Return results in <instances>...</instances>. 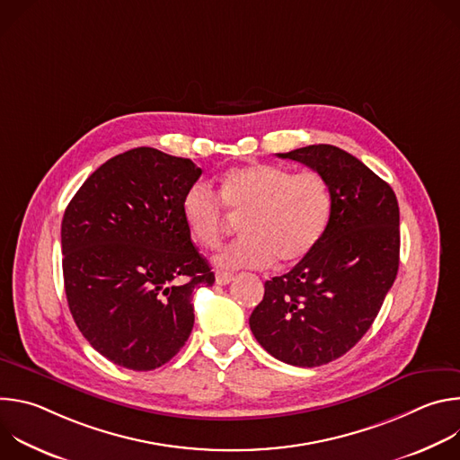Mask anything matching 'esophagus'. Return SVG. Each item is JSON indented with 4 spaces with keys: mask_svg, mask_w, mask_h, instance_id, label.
Returning a JSON list of instances; mask_svg holds the SVG:
<instances>
[{
    "mask_svg": "<svg viewBox=\"0 0 460 460\" xmlns=\"http://www.w3.org/2000/svg\"><path fill=\"white\" fill-rule=\"evenodd\" d=\"M233 280V273H227V271H217V284L220 286H226Z\"/></svg>",
    "mask_w": 460,
    "mask_h": 460,
    "instance_id": "1",
    "label": "esophagus"
}]
</instances>
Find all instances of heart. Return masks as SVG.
Listing matches in <instances>:
<instances>
[{
  "label": "heart",
  "mask_w": 460,
  "mask_h": 460,
  "mask_svg": "<svg viewBox=\"0 0 460 460\" xmlns=\"http://www.w3.org/2000/svg\"><path fill=\"white\" fill-rule=\"evenodd\" d=\"M332 206L330 185L316 171L252 164L227 171L220 194L204 180L190 183L181 196V217L190 236L208 249L220 243L233 218L243 217V236L215 258L222 268H266L275 258L291 266L320 242Z\"/></svg>",
  "instance_id": "1"
}]
</instances>
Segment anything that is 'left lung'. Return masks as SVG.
Here are the masks:
<instances>
[{
    "label": "left lung",
    "instance_id": "left-lung-1",
    "mask_svg": "<svg viewBox=\"0 0 460 460\" xmlns=\"http://www.w3.org/2000/svg\"><path fill=\"white\" fill-rule=\"evenodd\" d=\"M279 156L325 178L332 218L305 258L264 284V300L252 309L249 325L275 358L314 367L346 355L367 333L395 282L399 204L382 178L335 146H307Z\"/></svg>",
    "mask_w": 460,
    "mask_h": 460
}]
</instances>
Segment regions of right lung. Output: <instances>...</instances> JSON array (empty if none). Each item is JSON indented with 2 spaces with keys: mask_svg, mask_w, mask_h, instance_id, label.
I'll list each match as a JSON object with an SVG mask.
<instances>
[{
  "mask_svg": "<svg viewBox=\"0 0 460 460\" xmlns=\"http://www.w3.org/2000/svg\"><path fill=\"white\" fill-rule=\"evenodd\" d=\"M200 174L189 158L130 149L98 167L65 209L69 309L116 366L151 371L169 362L192 332V291L215 284L181 217V196Z\"/></svg>",
  "mask_w": 460,
  "mask_h": 460,
  "instance_id": "right-lung-1",
  "label": "right lung"
}]
</instances>
